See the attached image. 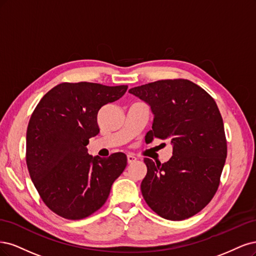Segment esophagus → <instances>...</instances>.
I'll return each instance as SVG.
<instances>
[{"label": "esophagus", "mask_w": 256, "mask_h": 256, "mask_svg": "<svg viewBox=\"0 0 256 256\" xmlns=\"http://www.w3.org/2000/svg\"><path fill=\"white\" fill-rule=\"evenodd\" d=\"M137 160V158L133 155H128V162L132 164V162H135Z\"/></svg>", "instance_id": "1"}]
</instances>
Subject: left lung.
I'll list each match as a JSON object with an SVG mask.
<instances>
[{"mask_svg": "<svg viewBox=\"0 0 256 256\" xmlns=\"http://www.w3.org/2000/svg\"><path fill=\"white\" fill-rule=\"evenodd\" d=\"M128 92L151 107L152 130L146 142L170 139L171 158H144L142 192L160 217L178 221L196 215L215 196L226 158L224 120L215 100L188 80H162Z\"/></svg>", "mask_w": 256, "mask_h": 256, "instance_id": "left-lung-1", "label": "left lung"}]
</instances>
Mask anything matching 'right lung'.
I'll return each mask as SVG.
<instances>
[{
  "label": "right lung",
  "instance_id": "right-lung-1",
  "mask_svg": "<svg viewBox=\"0 0 256 256\" xmlns=\"http://www.w3.org/2000/svg\"><path fill=\"white\" fill-rule=\"evenodd\" d=\"M128 86L62 83L41 98L26 130L30 176L46 205L66 219L80 220L101 208L112 183L126 169L124 153L88 154L98 134V112L126 92Z\"/></svg>",
  "mask_w": 256,
  "mask_h": 256
}]
</instances>
